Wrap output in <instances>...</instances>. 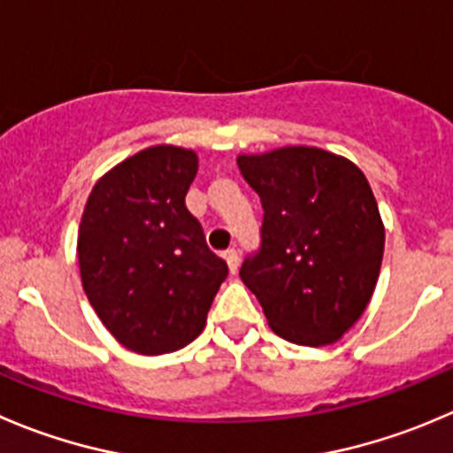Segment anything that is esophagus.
Instances as JSON below:
<instances>
[{
  "label": "esophagus",
  "instance_id": "obj_1",
  "mask_svg": "<svg viewBox=\"0 0 453 453\" xmlns=\"http://www.w3.org/2000/svg\"><path fill=\"white\" fill-rule=\"evenodd\" d=\"M223 257H226V263H227V267H230L232 274H236V270H239V252H236L234 248H230L223 252Z\"/></svg>",
  "mask_w": 453,
  "mask_h": 453
}]
</instances>
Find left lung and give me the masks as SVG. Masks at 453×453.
<instances>
[{"label":"left lung","instance_id":"obj_1","mask_svg":"<svg viewBox=\"0 0 453 453\" xmlns=\"http://www.w3.org/2000/svg\"><path fill=\"white\" fill-rule=\"evenodd\" d=\"M261 196V250L241 280L267 325L307 348L336 343L365 311L380 274L385 226L358 165L314 146L236 157Z\"/></svg>","mask_w":453,"mask_h":453}]
</instances>
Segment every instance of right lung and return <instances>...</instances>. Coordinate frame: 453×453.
Segmentation results:
<instances>
[{
	"label": "right lung",
	"mask_w": 453,
	"mask_h": 453,
	"mask_svg": "<svg viewBox=\"0 0 453 453\" xmlns=\"http://www.w3.org/2000/svg\"><path fill=\"white\" fill-rule=\"evenodd\" d=\"M195 150L152 146L92 188L77 234L79 274L92 310L124 348L177 352L205 327L227 263L186 208Z\"/></svg>",
	"instance_id": "add662e5"
}]
</instances>
